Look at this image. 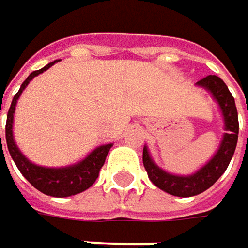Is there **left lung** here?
I'll return each instance as SVG.
<instances>
[{
    "label": "left lung",
    "mask_w": 248,
    "mask_h": 248,
    "mask_svg": "<svg viewBox=\"0 0 248 248\" xmlns=\"http://www.w3.org/2000/svg\"><path fill=\"white\" fill-rule=\"evenodd\" d=\"M196 86H200L207 92H210L212 98L218 105L224 122L226 133L223 135L220 140V146L216 150L213 157L197 171L183 176V174L169 173L159 168L152 159L147 146L143 147V166L152 183L157 186L160 190L177 197H191L212 187L227 169L234 155L237 139H238V115H237L236 102L233 95L230 93L227 85L218 77L209 75L196 82Z\"/></svg>",
    "instance_id": "left-lung-1"
}]
</instances>
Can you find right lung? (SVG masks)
Returning a JSON list of instances; mask_svg holds the SVG:
<instances>
[{"instance_id": "add662e5", "label": "right lung", "mask_w": 248, "mask_h": 248, "mask_svg": "<svg viewBox=\"0 0 248 248\" xmlns=\"http://www.w3.org/2000/svg\"><path fill=\"white\" fill-rule=\"evenodd\" d=\"M59 59L48 63L42 69L34 71L30 74V77L25 79L18 91V93L14 96L11 102L10 110L7 113V124H5V139H7V146L10 150L12 160L15 162L16 168L22 173V176L34 186L35 189L42 191L44 194L52 196V197H69L74 194L82 193L86 189H89L98 179L99 171L106 160V156L113 146V143H106L101 146L95 147L89 155H86L82 160H79L74 165L69 166H62V168H45L32 163L21 150L16 146L15 139H14V113H15V106L19 96L22 95V91L28 86V83L38 77L39 74L45 72L49 69L54 63H57ZM1 115V113H0ZM0 143H1V132H0Z\"/></svg>"}]
</instances>
